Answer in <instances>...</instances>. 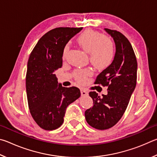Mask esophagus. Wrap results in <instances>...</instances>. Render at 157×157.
I'll return each mask as SVG.
<instances>
[{
	"mask_svg": "<svg viewBox=\"0 0 157 157\" xmlns=\"http://www.w3.org/2000/svg\"><path fill=\"white\" fill-rule=\"evenodd\" d=\"M81 95H82V96H85V95H88V91L85 89H81Z\"/></svg>",
	"mask_w": 157,
	"mask_h": 157,
	"instance_id": "obj_1",
	"label": "esophagus"
}]
</instances>
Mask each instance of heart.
<instances>
[{
    "label": "heart",
    "mask_w": 157,
    "mask_h": 157,
    "mask_svg": "<svg viewBox=\"0 0 157 157\" xmlns=\"http://www.w3.org/2000/svg\"><path fill=\"white\" fill-rule=\"evenodd\" d=\"M78 41L82 48L89 53L90 60L94 66L97 67H105L112 62L115 49L113 41L109 37L103 36L99 32L86 30L78 36ZM69 48V44H66L63 48V56L68 51ZM91 74V71L86 69L77 71L75 75L79 81L84 82L86 77Z\"/></svg>",
    "instance_id": "b5f03b06"
}]
</instances>
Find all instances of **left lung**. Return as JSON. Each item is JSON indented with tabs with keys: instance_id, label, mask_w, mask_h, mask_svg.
Segmentation results:
<instances>
[{
	"instance_id": "obj_1",
	"label": "left lung",
	"mask_w": 157,
	"mask_h": 157,
	"mask_svg": "<svg viewBox=\"0 0 157 157\" xmlns=\"http://www.w3.org/2000/svg\"><path fill=\"white\" fill-rule=\"evenodd\" d=\"M113 39L116 53L112 63L97 76L95 84L108 86L107 94L91 91L94 106L85 111L89 125L100 130L109 129L120 121L136 85L137 61L130 42L120 32L105 28Z\"/></svg>"
}]
</instances>
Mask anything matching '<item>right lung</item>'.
Returning <instances> with one entry per match:
<instances>
[{"label":"right lung","instance_id":"obj_1","mask_svg":"<svg viewBox=\"0 0 157 157\" xmlns=\"http://www.w3.org/2000/svg\"><path fill=\"white\" fill-rule=\"evenodd\" d=\"M82 28H57L39 39L28 62L25 84L28 107L36 124L54 130L63 123L66 109L80 97L75 86L58 84L55 71L62 66L63 48Z\"/></svg>","mask_w":157,"mask_h":157}]
</instances>
